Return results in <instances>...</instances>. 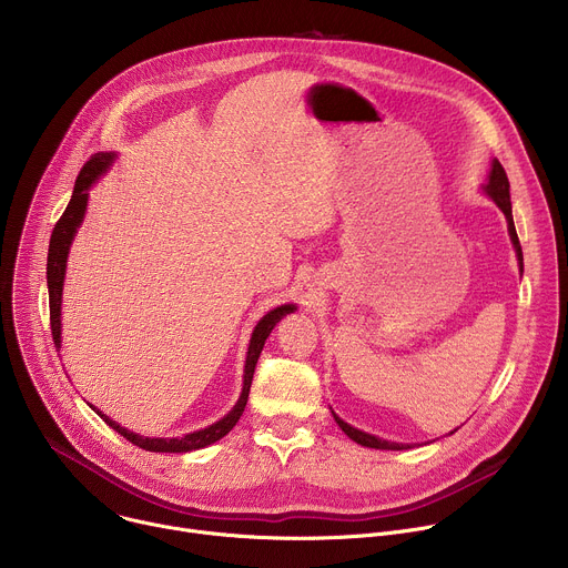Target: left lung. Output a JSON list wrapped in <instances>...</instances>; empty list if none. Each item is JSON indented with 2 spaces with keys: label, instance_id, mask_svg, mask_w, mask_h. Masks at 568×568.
Here are the masks:
<instances>
[{
  "label": "left lung",
  "instance_id": "obj_1",
  "mask_svg": "<svg viewBox=\"0 0 568 568\" xmlns=\"http://www.w3.org/2000/svg\"><path fill=\"white\" fill-rule=\"evenodd\" d=\"M485 193H488V195L495 200V204H497V206L504 211V215H506V220H508L510 240H513L515 252H517V261H519V267H521V272H524V254H521V245H519L517 229H515V220H513V204H510V182H508V175H506L504 166L499 164L497 159L493 161V171H490V175H488V184H485ZM333 416H335V423L342 427V432H344L348 438H353L357 445H362V447H373V449H404V447H409V445L388 443V440H382V438H377V436H371V434H366V432H359V429L351 427L348 423H344V420H342L337 414H333Z\"/></svg>",
  "mask_w": 568,
  "mask_h": 568
}]
</instances>
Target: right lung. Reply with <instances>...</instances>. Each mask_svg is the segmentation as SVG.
Masks as SVG:
<instances>
[{
	"label": "right lung",
	"mask_w": 568,
	"mask_h": 568,
	"mask_svg": "<svg viewBox=\"0 0 568 568\" xmlns=\"http://www.w3.org/2000/svg\"><path fill=\"white\" fill-rule=\"evenodd\" d=\"M114 161V152H97L88 164L80 169L75 184H73V193L71 200L64 209V213L60 215V220L53 226L51 233V242H49V256H47V285H49V314H51V335H53V344L55 348H60V303H62V283H64V267H67V254L71 247V240L85 217V209H88V191L90 186L112 166ZM296 305H281L272 312H267L258 326L254 328L252 342H250V351H247V364H245V382H242V393L240 399L235 402V407L215 425L186 434L184 438H143L139 434H132L128 429H123L121 425H116L114 420H110L105 414H101L97 407H90L114 429L119 432L125 440H130L132 445L145 449V452H169V454H184V452H193V449H202L206 445H213L215 440L224 438L235 423L240 420L242 412L247 407V397H250V388H252V379H254V371H256V362L261 357V351L265 346V339L270 337V333L274 331L276 323L294 312Z\"/></svg>",
	"instance_id": "add662e5"
}]
</instances>
